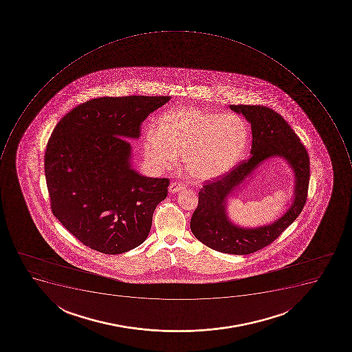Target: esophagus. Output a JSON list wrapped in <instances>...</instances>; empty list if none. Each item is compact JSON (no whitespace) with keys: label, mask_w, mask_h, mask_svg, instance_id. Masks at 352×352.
Wrapping results in <instances>:
<instances>
[{"label":"esophagus","mask_w":352,"mask_h":352,"mask_svg":"<svg viewBox=\"0 0 352 352\" xmlns=\"http://www.w3.org/2000/svg\"><path fill=\"white\" fill-rule=\"evenodd\" d=\"M184 189H186V186L183 183H178V182H174L169 186V192H172V194H176L178 191L184 190Z\"/></svg>","instance_id":"esophagus-1"}]
</instances>
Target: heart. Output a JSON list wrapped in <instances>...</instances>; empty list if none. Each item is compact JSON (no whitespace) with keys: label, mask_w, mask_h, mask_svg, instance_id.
Instances as JSON below:
<instances>
[{"label":"heart","mask_w":352,"mask_h":352,"mask_svg":"<svg viewBox=\"0 0 352 352\" xmlns=\"http://www.w3.org/2000/svg\"><path fill=\"white\" fill-rule=\"evenodd\" d=\"M247 121L236 113H213L198 108L164 112L143 141L145 161L158 170L183 157L186 173L198 182L229 173L249 146Z\"/></svg>","instance_id":"heart-1"}]
</instances>
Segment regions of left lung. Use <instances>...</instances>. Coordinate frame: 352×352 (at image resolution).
I'll return each mask as SVG.
<instances>
[{"instance_id":"1","label":"left lung","mask_w":352,"mask_h":352,"mask_svg":"<svg viewBox=\"0 0 352 352\" xmlns=\"http://www.w3.org/2000/svg\"><path fill=\"white\" fill-rule=\"evenodd\" d=\"M242 114L252 130V156L214 182L200 189L199 200L190 220L192 234L200 242L228 254L256 252L276 240L291 226L307 199L309 156L298 136L283 116L263 105H229ZM282 157L294 173V197L292 206L274 223L256 228L233 224L227 216V199L270 157Z\"/></svg>"}]
</instances>
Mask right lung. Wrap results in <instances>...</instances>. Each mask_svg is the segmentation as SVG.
Returning <instances> with one entry per match:
<instances>
[{"label": "right lung", "instance_id": "obj_1", "mask_svg": "<svg viewBox=\"0 0 352 352\" xmlns=\"http://www.w3.org/2000/svg\"><path fill=\"white\" fill-rule=\"evenodd\" d=\"M170 97H104L78 105L57 123L45 152L54 216L72 236L104 254L128 252L146 240L169 180L132 167L129 140Z\"/></svg>", "mask_w": 352, "mask_h": 352}]
</instances>
